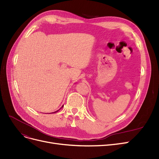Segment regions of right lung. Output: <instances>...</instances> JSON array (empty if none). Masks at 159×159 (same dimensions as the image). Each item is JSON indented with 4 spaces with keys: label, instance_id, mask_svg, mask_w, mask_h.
<instances>
[{
    "label": "right lung",
    "instance_id": "1",
    "mask_svg": "<svg viewBox=\"0 0 159 159\" xmlns=\"http://www.w3.org/2000/svg\"><path fill=\"white\" fill-rule=\"evenodd\" d=\"M60 109H61V108H60ZM60 109H59V110H60ZM59 110H57V111H55V112H54V113H56V112H57V111H59Z\"/></svg>",
    "mask_w": 159,
    "mask_h": 159
}]
</instances>
